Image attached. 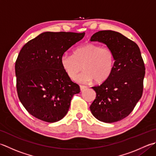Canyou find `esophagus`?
<instances>
[{
    "label": "esophagus",
    "instance_id": "34e87169",
    "mask_svg": "<svg viewBox=\"0 0 156 156\" xmlns=\"http://www.w3.org/2000/svg\"><path fill=\"white\" fill-rule=\"evenodd\" d=\"M80 90L81 91H83L84 90L87 89V88L86 86H83V85H80Z\"/></svg>",
    "mask_w": 156,
    "mask_h": 156
}]
</instances>
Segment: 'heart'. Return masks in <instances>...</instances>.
<instances>
[{
	"label": "heart",
	"mask_w": 156,
	"mask_h": 156,
	"mask_svg": "<svg viewBox=\"0 0 156 156\" xmlns=\"http://www.w3.org/2000/svg\"><path fill=\"white\" fill-rule=\"evenodd\" d=\"M115 63V54L111 48L94 43L82 44L76 48L74 55L64 53L61 57L62 68L71 79L83 68L84 72L76 78L81 83L105 81L114 71Z\"/></svg>",
	"instance_id": "obj_1"
}]
</instances>
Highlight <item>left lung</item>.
<instances>
[{
    "label": "left lung",
    "mask_w": 156,
    "mask_h": 156,
    "mask_svg": "<svg viewBox=\"0 0 156 156\" xmlns=\"http://www.w3.org/2000/svg\"><path fill=\"white\" fill-rule=\"evenodd\" d=\"M90 41L106 44L115 57L111 76L99 86L92 87L96 98L90 112L103 122L120 121L132 112L141 98L145 68L141 51L135 42L112 30L94 33Z\"/></svg>",
    "instance_id": "obj_1"
}]
</instances>
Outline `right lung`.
Segmentation results:
<instances>
[{"mask_svg": "<svg viewBox=\"0 0 156 156\" xmlns=\"http://www.w3.org/2000/svg\"><path fill=\"white\" fill-rule=\"evenodd\" d=\"M85 33L46 32L23 46L15 62L18 97L35 118L55 122L68 113L80 91L63 69L61 57Z\"/></svg>", "mask_w": 156, "mask_h": 156, "instance_id": "right-lung-1", "label": "right lung"}]
</instances>
